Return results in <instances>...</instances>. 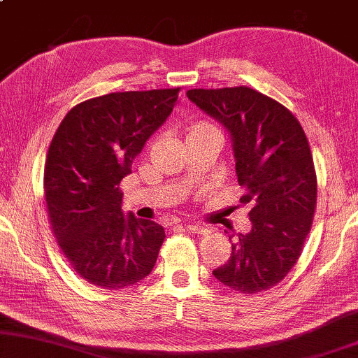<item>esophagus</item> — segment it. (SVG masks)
Returning a JSON list of instances; mask_svg holds the SVG:
<instances>
[{"mask_svg": "<svg viewBox=\"0 0 358 358\" xmlns=\"http://www.w3.org/2000/svg\"><path fill=\"white\" fill-rule=\"evenodd\" d=\"M186 230L189 231V234H193V235H206L208 234V229L204 227V225H186Z\"/></svg>", "mask_w": 358, "mask_h": 358, "instance_id": "obj_1", "label": "esophagus"}]
</instances>
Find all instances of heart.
Here are the masks:
<instances>
[{"label":"heart","instance_id":"1","mask_svg":"<svg viewBox=\"0 0 358 358\" xmlns=\"http://www.w3.org/2000/svg\"><path fill=\"white\" fill-rule=\"evenodd\" d=\"M208 134H219L217 127L208 122V120H196V122L189 123L188 127L185 128L186 141L199 138V136H208Z\"/></svg>","mask_w":358,"mask_h":358}]
</instances>
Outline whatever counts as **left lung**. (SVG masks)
I'll use <instances>...</instances> for the list:
<instances>
[{
    "mask_svg": "<svg viewBox=\"0 0 358 358\" xmlns=\"http://www.w3.org/2000/svg\"><path fill=\"white\" fill-rule=\"evenodd\" d=\"M186 95L229 129L240 203L253 224L229 236L230 258L214 278L240 294L273 289L300 258L313 224L318 181L305 131L289 108L246 85Z\"/></svg>",
    "mask_w": 358,
    "mask_h": 358,
    "instance_id": "left-lung-1",
    "label": "left lung"
}]
</instances>
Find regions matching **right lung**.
<instances>
[{
	"label": "right lung",
	"mask_w": 358,
	"mask_h": 358,
	"mask_svg": "<svg viewBox=\"0 0 358 358\" xmlns=\"http://www.w3.org/2000/svg\"><path fill=\"white\" fill-rule=\"evenodd\" d=\"M180 87L112 92L66 113L50 143L45 203L57 243L79 278L99 289L134 285L152 271L162 225L122 210V180L178 100Z\"/></svg>",
	"instance_id": "right-lung-1"
}]
</instances>
